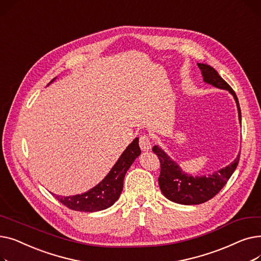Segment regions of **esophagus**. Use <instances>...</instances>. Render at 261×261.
<instances>
[{
    "label": "esophagus",
    "instance_id": "esophagus-1",
    "mask_svg": "<svg viewBox=\"0 0 261 261\" xmlns=\"http://www.w3.org/2000/svg\"><path fill=\"white\" fill-rule=\"evenodd\" d=\"M151 138L148 134H143L140 138V147L143 151H148V150L151 149Z\"/></svg>",
    "mask_w": 261,
    "mask_h": 261
}]
</instances>
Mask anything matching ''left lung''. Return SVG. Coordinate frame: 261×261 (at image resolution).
<instances>
[{
  "instance_id": "1",
  "label": "left lung",
  "mask_w": 261,
  "mask_h": 261,
  "mask_svg": "<svg viewBox=\"0 0 261 261\" xmlns=\"http://www.w3.org/2000/svg\"><path fill=\"white\" fill-rule=\"evenodd\" d=\"M202 72L204 81L216 88L227 90L236 100L238 107L239 120L241 121V111L236 93L227 82L218 74L214 67L198 63ZM152 151L158 155L161 163V172L159 176V185L168 200L185 205L201 204L214 198L229 180L232 172L237 168L240 153L228 166L216 171L208 176H191L181 170L177 164L172 161L161 148L154 146Z\"/></svg>"
}]
</instances>
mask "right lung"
<instances>
[{"label": "right lung", "instance_id": "right-lung-1", "mask_svg": "<svg viewBox=\"0 0 261 261\" xmlns=\"http://www.w3.org/2000/svg\"><path fill=\"white\" fill-rule=\"evenodd\" d=\"M140 154L141 148L139 146V139H135L122 152L111 171L98 185L81 195L71 197L53 195L67 208L73 211L93 213L106 210L113 205L119 198L126 172Z\"/></svg>", "mask_w": 261, "mask_h": 261}]
</instances>
